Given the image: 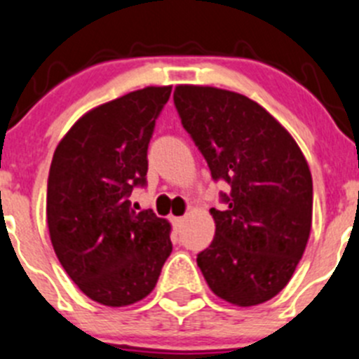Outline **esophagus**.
I'll list each match as a JSON object with an SVG mask.
<instances>
[{"label":"esophagus","mask_w":359,"mask_h":359,"mask_svg":"<svg viewBox=\"0 0 359 359\" xmlns=\"http://www.w3.org/2000/svg\"><path fill=\"white\" fill-rule=\"evenodd\" d=\"M182 221H184V216H179V217L173 216L172 217V223H173V226H175V229H180V225H182Z\"/></svg>","instance_id":"esophagus-1"}]
</instances>
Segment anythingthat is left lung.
I'll return each instance as SVG.
<instances>
[{"instance_id": "8db88e82", "label": "left lung", "mask_w": 359, "mask_h": 359, "mask_svg": "<svg viewBox=\"0 0 359 359\" xmlns=\"http://www.w3.org/2000/svg\"><path fill=\"white\" fill-rule=\"evenodd\" d=\"M184 129L225 180L214 239L196 257L207 285L237 306H255L289 283L311 229L313 184L303 152L273 115L241 93L179 85Z\"/></svg>"}]
</instances>
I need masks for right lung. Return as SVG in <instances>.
I'll use <instances>...</instances> for the list:
<instances>
[{"instance_id":"obj_1","label":"right lung","mask_w":359,"mask_h":359,"mask_svg":"<svg viewBox=\"0 0 359 359\" xmlns=\"http://www.w3.org/2000/svg\"><path fill=\"white\" fill-rule=\"evenodd\" d=\"M172 86L100 104L70 127L53 156L48 226L60 264L90 299L127 306L149 296L172 253L170 223L130 207L147 184L156 120Z\"/></svg>"}]
</instances>
